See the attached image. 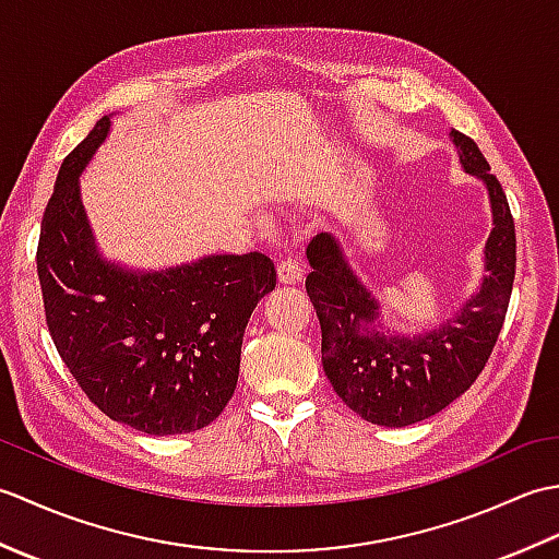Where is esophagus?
I'll return each instance as SVG.
<instances>
[{
	"mask_svg": "<svg viewBox=\"0 0 559 559\" xmlns=\"http://www.w3.org/2000/svg\"><path fill=\"white\" fill-rule=\"evenodd\" d=\"M276 276L281 286H298V283H302V269L295 259H281Z\"/></svg>",
	"mask_w": 559,
	"mask_h": 559,
	"instance_id": "obj_1",
	"label": "esophagus"
}]
</instances>
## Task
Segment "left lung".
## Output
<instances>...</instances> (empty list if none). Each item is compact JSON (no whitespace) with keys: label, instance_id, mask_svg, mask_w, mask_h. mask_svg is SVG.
I'll return each mask as SVG.
<instances>
[{"label":"left lung","instance_id":"left-lung-1","mask_svg":"<svg viewBox=\"0 0 559 559\" xmlns=\"http://www.w3.org/2000/svg\"><path fill=\"white\" fill-rule=\"evenodd\" d=\"M459 163L488 189L492 230L483 249L485 276L459 310L423 334H396L336 235L307 247V295L322 324V365L331 386L367 423L406 427L447 408L476 382L504 324L516 269V233L507 197L476 141L451 129Z\"/></svg>","mask_w":559,"mask_h":559}]
</instances>
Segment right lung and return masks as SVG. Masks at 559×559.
I'll list each match as a JSON object with an SVG mask.
<instances>
[{
	"instance_id": "add662e5",
	"label": "right lung",
	"mask_w": 559,
	"mask_h": 559,
	"mask_svg": "<svg viewBox=\"0 0 559 559\" xmlns=\"http://www.w3.org/2000/svg\"><path fill=\"white\" fill-rule=\"evenodd\" d=\"M110 127L105 115L69 153L47 201L38 242L47 329L83 394L108 418L156 437L194 432L230 401L247 322L276 288V269L259 252L158 271L103 257L79 177Z\"/></svg>"
}]
</instances>
